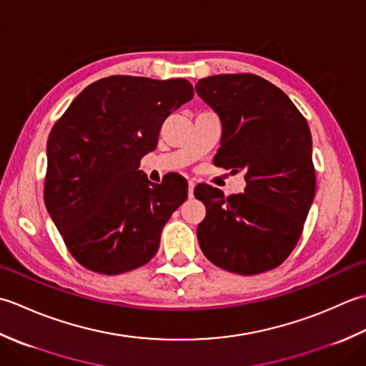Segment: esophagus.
<instances>
[{"instance_id": "obj_1", "label": "esophagus", "mask_w": 366, "mask_h": 366, "mask_svg": "<svg viewBox=\"0 0 366 366\" xmlns=\"http://www.w3.org/2000/svg\"><path fill=\"white\" fill-rule=\"evenodd\" d=\"M194 186H196V183H194L192 180L188 182V197L192 199L194 197Z\"/></svg>"}]
</instances>
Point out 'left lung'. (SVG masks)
I'll return each mask as SVG.
<instances>
[{"label":"left lung","mask_w":366,"mask_h":366,"mask_svg":"<svg viewBox=\"0 0 366 366\" xmlns=\"http://www.w3.org/2000/svg\"><path fill=\"white\" fill-rule=\"evenodd\" d=\"M196 92L221 120L214 164L246 180L244 191L229 197L196 186L207 208L197 226L200 249L232 273L273 270L295 248L315 199L310 126L286 93L254 74L200 79Z\"/></svg>","instance_id":"left-lung-1"}]
</instances>
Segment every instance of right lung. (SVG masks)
Masks as SVG:
<instances>
[{"label":"right lung","mask_w":366,"mask_h":366,"mask_svg":"<svg viewBox=\"0 0 366 366\" xmlns=\"http://www.w3.org/2000/svg\"><path fill=\"white\" fill-rule=\"evenodd\" d=\"M192 96L184 79L110 76L88 85L51 128L44 202L88 270L131 272L158 251L188 183L178 174L148 182L140 159L158 145L164 120Z\"/></svg>","instance_id":"right-lung-1"}]
</instances>
